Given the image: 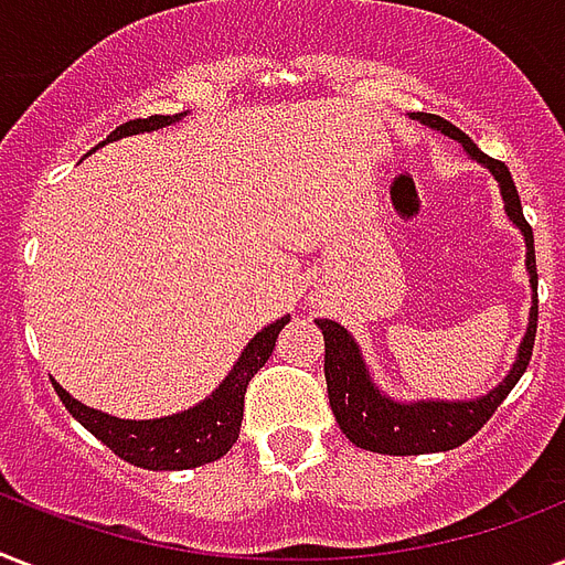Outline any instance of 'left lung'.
Wrapping results in <instances>:
<instances>
[{
	"mask_svg": "<svg viewBox=\"0 0 565 565\" xmlns=\"http://www.w3.org/2000/svg\"><path fill=\"white\" fill-rule=\"evenodd\" d=\"M411 117L419 119L422 126L457 140L466 152L472 154V161L483 163L495 175L501 199H504V211L525 237V266L527 278H531V290H534V305H531L527 331L522 337V345H519L513 370L508 372V377L495 390H490L481 398H472V402H430V398L428 402L425 398L422 402H395L375 386L354 337L334 319H317V326L322 328V337H326V381L337 425L343 428V434L352 439L354 446L377 451V455H430V451H448V448L463 446L466 439L475 437L490 422L495 407L508 398L519 377L525 375L531 352H534L536 313H540V305H536L534 231H531L525 213H522V202H519L516 184L510 179V170L490 154H483L469 140V135L451 126L448 119L437 117V114H411Z\"/></svg>",
	"mask_w": 565,
	"mask_h": 565,
	"instance_id": "left-lung-1",
	"label": "left lung"
}]
</instances>
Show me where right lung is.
<instances>
[{
    "label": "right lung",
    "mask_w": 565,
    "mask_h": 565,
    "mask_svg": "<svg viewBox=\"0 0 565 565\" xmlns=\"http://www.w3.org/2000/svg\"><path fill=\"white\" fill-rule=\"evenodd\" d=\"M184 114H175V117L154 114L149 119H131V122H122L117 131H110L108 140H102L99 146L119 140V137L172 126ZM287 322H290V317H281L269 322L264 331H257L252 337V343L239 354V361L234 363V370L225 375V381L204 402H199L190 411L163 416V419H117V416H108V413L93 411L87 404L75 402L61 384H55V393L64 402L66 411L73 413L93 437L102 439L126 463L152 469V472H161V469H170V472L195 469V466L220 460L237 443L239 422H243V395H246L248 381L269 361L275 340H278Z\"/></svg>",
    "instance_id": "1"
}]
</instances>
